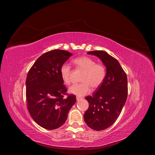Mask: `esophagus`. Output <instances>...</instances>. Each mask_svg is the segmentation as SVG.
<instances>
[{"label": "esophagus", "mask_w": 155, "mask_h": 155, "mask_svg": "<svg viewBox=\"0 0 155 155\" xmlns=\"http://www.w3.org/2000/svg\"><path fill=\"white\" fill-rule=\"evenodd\" d=\"M76 99H77V101H80L81 99H82L83 97H79V96H77V97H76Z\"/></svg>", "instance_id": "obj_1"}]
</instances>
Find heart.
Segmentation results:
<instances>
[{
	"label": "heart",
	"instance_id": "1",
	"mask_svg": "<svg viewBox=\"0 0 155 155\" xmlns=\"http://www.w3.org/2000/svg\"><path fill=\"white\" fill-rule=\"evenodd\" d=\"M74 64L77 68L84 71L80 83L74 84L69 87V93L78 96H82L89 93L91 86L96 88L103 82L105 75V66L101 64H97L96 61L88 56H80L73 60ZM72 70L70 65L64 64L61 68V75L64 82L70 84Z\"/></svg>",
	"mask_w": 155,
	"mask_h": 155
}]
</instances>
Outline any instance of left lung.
Listing matches in <instances>:
<instances>
[{
    "instance_id": "left-lung-1",
    "label": "left lung",
    "mask_w": 155,
    "mask_h": 155,
    "mask_svg": "<svg viewBox=\"0 0 155 155\" xmlns=\"http://www.w3.org/2000/svg\"><path fill=\"white\" fill-rule=\"evenodd\" d=\"M87 54L98 57L106 68V75L93 96L85 99L89 107L84 114L86 124L95 130H104L117 120L127 96V75L119 62L104 51Z\"/></svg>"
}]
</instances>
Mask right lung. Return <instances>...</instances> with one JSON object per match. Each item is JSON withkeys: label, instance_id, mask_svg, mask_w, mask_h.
<instances>
[{"label": "right lung", "instance_id": "add662e5", "mask_svg": "<svg viewBox=\"0 0 155 155\" xmlns=\"http://www.w3.org/2000/svg\"><path fill=\"white\" fill-rule=\"evenodd\" d=\"M72 54L62 50L48 51L40 56L28 72L26 101L28 111L40 126L50 130L61 126L68 118L76 96L69 94L63 84L61 68Z\"/></svg>", "mask_w": 155, "mask_h": 155}]
</instances>
